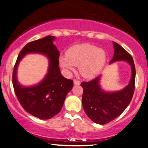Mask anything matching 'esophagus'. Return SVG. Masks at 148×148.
Segmentation results:
<instances>
[{"mask_svg": "<svg viewBox=\"0 0 148 148\" xmlns=\"http://www.w3.org/2000/svg\"><path fill=\"white\" fill-rule=\"evenodd\" d=\"M73 83L75 85H79L80 84V82L78 81L77 79H75L73 81Z\"/></svg>", "mask_w": 148, "mask_h": 148, "instance_id": "obj_1", "label": "esophagus"}]
</instances>
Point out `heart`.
Masks as SVG:
<instances>
[{"label":"heart","mask_w":148,"mask_h":148,"mask_svg":"<svg viewBox=\"0 0 148 148\" xmlns=\"http://www.w3.org/2000/svg\"><path fill=\"white\" fill-rule=\"evenodd\" d=\"M107 61L103 49L90 45H77L67 51L66 56L59 58L60 64L67 74L74 71L75 65H79V73L84 77L92 79L99 75Z\"/></svg>","instance_id":"obj_1"}]
</instances>
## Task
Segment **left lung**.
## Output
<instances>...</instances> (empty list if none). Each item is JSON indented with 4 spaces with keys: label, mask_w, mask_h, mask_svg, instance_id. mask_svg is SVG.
<instances>
[{
    "label": "left lung",
    "mask_w": 148,
    "mask_h": 148,
    "mask_svg": "<svg viewBox=\"0 0 148 148\" xmlns=\"http://www.w3.org/2000/svg\"><path fill=\"white\" fill-rule=\"evenodd\" d=\"M112 42L114 51L109 64L124 61L130 66L131 77L128 84L120 90L106 91L101 85V75L81 84L84 89V110L90 119L100 125L109 123L119 116L129 105L134 91L136 71L132 56L119 44Z\"/></svg>",
    "instance_id": "1"
}]
</instances>
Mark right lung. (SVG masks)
Wrapping results in <instances>:
<instances>
[{
  "mask_svg": "<svg viewBox=\"0 0 148 148\" xmlns=\"http://www.w3.org/2000/svg\"><path fill=\"white\" fill-rule=\"evenodd\" d=\"M56 37L47 36L31 42L20 52L13 72L12 82L18 101L24 109L40 119H49L60 112L67 94L73 86V82L64 77L59 67L58 51L53 41ZM37 53L49 60L47 73L38 84L23 86L19 83L17 70L19 62L27 54Z\"/></svg>",
  "mask_w": 148,
  "mask_h": 148,
  "instance_id": "add662e5",
  "label": "right lung"
}]
</instances>
